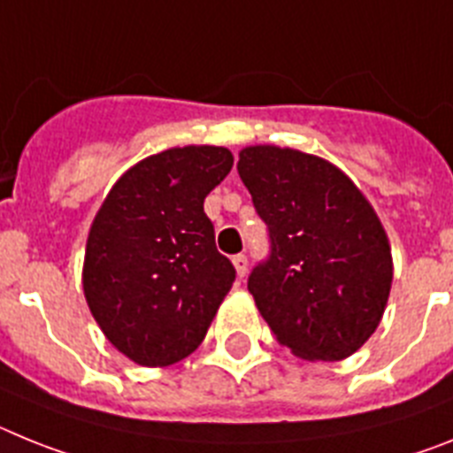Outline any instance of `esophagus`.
Returning a JSON list of instances; mask_svg holds the SVG:
<instances>
[{
    "mask_svg": "<svg viewBox=\"0 0 453 453\" xmlns=\"http://www.w3.org/2000/svg\"><path fill=\"white\" fill-rule=\"evenodd\" d=\"M232 265L237 269L239 278H243L246 271H249V257H246V255H234V257H232Z\"/></svg>",
    "mask_w": 453,
    "mask_h": 453,
    "instance_id": "esophagus-1",
    "label": "esophagus"
}]
</instances>
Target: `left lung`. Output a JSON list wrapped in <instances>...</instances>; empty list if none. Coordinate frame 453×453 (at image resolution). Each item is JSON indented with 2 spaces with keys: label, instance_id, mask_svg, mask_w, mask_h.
<instances>
[{
  "label": "left lung",
  "instance_id": "1",
  "mask_svg": "<svg viewBox=\"0 0 453 453\" xmlns=\"http://www.w3.org/2000/svg\"><path fill=\"white\" fill-rule=\"evenodd\" d=\"M239 178L269 227L249 278L275 340L303 360H344L383 319L390 242L363 191L321 157L278 145L239 152Z\"/></svg>",
  "mask_w": 453,
  "mask_h": 453
}]
</instances>
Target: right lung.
<instances>
[{"label": "right lung", "instance_id": "add662e5", "mask_svg": "<svg viewBox=\"0 0 453 453\" xmlns=\"http://www.w3.org/2000/svg\"><path fill=\"white\" fill-rule=\"evenodd\" d=\"M219 145L145 157L120 175L90 226L84 296L118 351L143 367L194 353L234 282L204 198L232 168Z\"/></svg>", "mask_w": 453, "mask_h": 453}]
</instances>
